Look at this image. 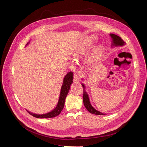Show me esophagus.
Segmentation results:
<instances>
[{"instance_id":"esophagus-1","label":"esophagus","mask_w":147,"mask_h":147,"mask_svg":"<svg viewBox=\"0 0 147 147\" xmlns=\"http://www.w3.org/2000/svg\"><path fill=\"white\" fill-rule=\"evenodd\" d=\"M80 75L79 74H75L74 76V82H79L80 79Z\"/></svg>"}]
</instances>
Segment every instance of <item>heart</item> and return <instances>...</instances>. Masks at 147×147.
<instances>
[{
	"instance_id": "heart-1",
	"label": "heart",
	"mask_w": 147,
	"mask_h": 147,
	"mask_svg": "<svg viewBox=\"0 0 147 147\" xmlns=\"http://www.w3.org/2000/svg\"><path fill=\"white\" fill-rule=\"evenodd\" d=\"M96 37L94 36H93L89 38H88L85 42H84L83 45H82L74 53V57L75 59H77L78 57H79L80 55H83L85 53V51L88 50L89 46L92 43L93 41L96 40Z\"/></svg>"
}]
</instances>
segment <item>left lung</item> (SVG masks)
Listing matches in <instances>:
<instances>
[{
    "label": "left lung",
    "mask_w": 147,
    "mask_h": 147,
    "mask_svg": "<svg viewBox=\"0 0 147 147\" xmlns=\"http://www.w3.org/2000/svg\"><path fill=\"white\" fill-rule=\"evenodd\" d=\"M111 38H112V46H123L126 42H125L119 36L114 34H110ZM83 87V102H84V106L85 108L88 110L90 113L94 114L96 115H105L102 113H101L97 110H96L95 109H94L90 103L89 97L88 94L86 93L85 89V86L84 84H82Z\"/></svg>",
    "instance_id": "left-lung-1"
}]
</instances>
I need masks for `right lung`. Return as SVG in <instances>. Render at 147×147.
I'll list each match as a JSON object with an SVG mask.
<instances>
[{
    "label": "right lung",
    "instance_id": "add662e5",
    "mask_svg": "<svg viewBox=\"0 0 147 147\" xmlns=\"http://www.w3.org/2000/svg\"><path fill=\"white\" fill-rule=\"evenodd\" d=\"M73 79H74V74L72 72H69L65 75L63 80V85L61 88L58 103L57 104V107L53 111L47 114H42V115L33 114L27 110L28 113L30 114L31 115H32L33 117L37 118H53L58 115L63 110L65 100L67 94L68 93L69 90L70 89L71 84H72L73 82Z\"/></svg>",
    "mask_w": 147,
    "mask_h": 147
}]
</instances>
